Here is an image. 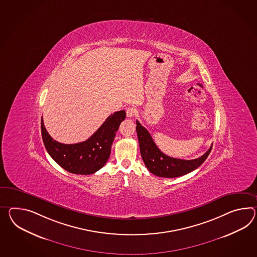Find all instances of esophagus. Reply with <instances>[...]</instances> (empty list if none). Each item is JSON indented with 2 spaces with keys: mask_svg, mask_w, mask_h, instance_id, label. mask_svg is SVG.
<instances>
[{
  "mask_svg": "<svg viewBox=\"0 0 257 257\" xmlns=\"http://www.w3.org/2000/svg\"><path fill=\"white\" fill-rule=\"evenodd\" d=\"M138 113V110L136 109V107H133V106H129L126 108V115L127 117L129 118H133L134 116H136Z\"/></svg>",
  "mask_w": 257,
  "mask_h": 257,
  "instance_id": "1",
  "label": "esophagus"
}]
</instances>
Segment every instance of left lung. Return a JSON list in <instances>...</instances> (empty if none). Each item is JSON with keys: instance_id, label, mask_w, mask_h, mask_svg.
<instances>
[{"instance_id": "left-lung-1", "label": "left lung", "mask_w": 257, "mask_h": 257, "mask_svg": "<svg viewBox=\"0 0 257 257\" xmlns=\"http://www.w3.org/2000/svg\"><path fill=\"white\" fill-rule=\"evenodd\" d=\"M137 133L141 157L145 165L153 175L160 177H178L197 169L204 163L213 146L202 155L194 160H181L167 156L158 149L149 131L137 120Z\"/></svg>"}]
</instances>
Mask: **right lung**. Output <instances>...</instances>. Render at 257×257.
Wrapping results in <instances>:
<instances>
[{"mask_svg": "<svg viewBox=\"0 0 257 257\" xmlns=\"http://www.w3.org/2000/svg\"><path fill=\"white\" fill-rule=\"evenodd\" d=\"M125 117L124 110L114 112L86 141L69 145L59 143L51 138L42 118L41 128L45 149L63 169L76 175H92L107 162L116 132Z\"/></svg>", "mask_w": 257, "mask_h": 257, "instance_id": "right-lung-1", "label": "right lung"}]
</instances>
